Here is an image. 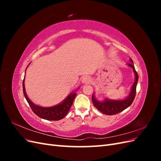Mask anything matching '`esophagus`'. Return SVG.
Masks as SVG:
<instances>
[{
    "instance_id": "34e87169",
    "label": "esophagus",
    "mask_w": 161,
    "mask_h": 161,
    "mask_svg": "<svg viewBox=\"0 0 161 161\" xmlns=\"http://www.w3.org/2000/svg\"><path fill=\"white\" fill-rule=\"evenodd\" d=\"M91 81V78L89 76H85L83 78H82V82L83 83H89V82Z\"/></svg>"
}]
</instances>
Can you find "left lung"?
<instances>
[{
  "label": "left lung",
  "instance_id": "obj_1",
  "mask_svg": "<svg viewBox=\"0 0 161 161\" xmlns=\"http://www.w3.org/2000/svg\"><path fill=\"white\" fill-rule=\"evenodd\" d=\"M130 61L132 63H129L128 66L131 67L134 70L135 75V82L131 87L130 94L129 96L124 100H109L105 99L103 102H99L97 101L95 98L94 95H92V101L94 106L102 113L108 115H112L117 114H119L120 112L124 111V109H127L128 107L131 105L132 102L134 100L136 93V86H137L138 80V75L137 72L136 71L134 66L133 65V61L130 59Z\"/></svg>",
  "mask_w": 161,
  "mask_h": 161
}]
</instances>
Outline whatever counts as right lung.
<instances>
[{
  "label": "right lung",
  "mask_w": 161,
  "mask_h": 161,
  "mask_svg": "<svg viewBox=\"0 0 161 161\" xmlns=\"http://www.w3.org/2000/svg\"><path fill=\"white\" fill-rule=\"evenodd\" d=\"M23 91L24 96H25L27 103L30 105L33 113L42 119L53 121L60 120L64 118L68 114V112L69 111L76 95V92L71 93L67 97V98L62 103L51 107V108H43V107L33 104L30 99L28 98L25 92L24 80H23Z\"/></svg>",
  "instance_id": "right-lung-1"
}]
</instances>
